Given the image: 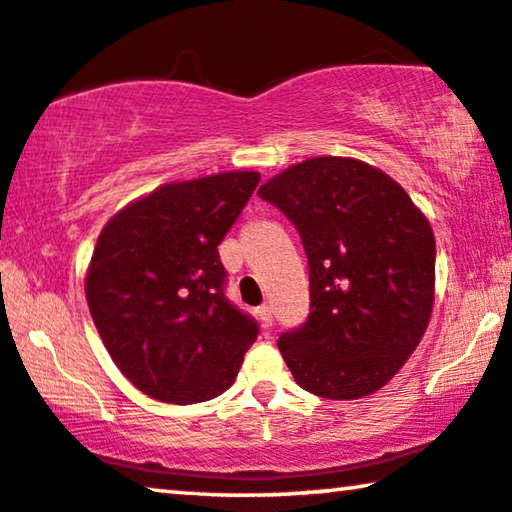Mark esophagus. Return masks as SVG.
<instances>
[{"instance_id": "esophagus-1", "label": "esophagus", "mask_w": 512, "mask_h": 512, "mask_svg": "<svg viewBox=\"0 0 512 512\" xmlns=\"http://www.w3.org/2000/svg\"><path fill=\"white\" fill-rule=\"evenodd\" d=\"M257 315H259V320H262L264 329H269V327L273 325V313H271V306H269V304L259 306V308H257Z\"/></svg>"}]
</instances>
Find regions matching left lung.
Returning a JSON list of instances; mask_svg holds the SVG:
<instances>
[{"label":"left lung","instance_id":"1","mask_svg":"<svg viewBox=\"0 0 512 512\" xmlns=\"http://www.w3.org/2000/svg\"><path fill=\"white\" fill-rule=\"evenodd\" d=\"M299 229L311 315L278 338L294 380L362 399L397 376L434 311L436 241L403 187L355 157H311L257 190Z\"/></svg>","mask_w":512,"mask_h":512}]
</instances>
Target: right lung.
<instances>
[{"label": "right lung", "instance_id": "right-lung-1", "mask_svg": "<svg viewBox=\"0 0 512 512\" xmlns=\"http://www.w3.org/2000/svg\"><path fill=\"white\" fill-rule=\"evenodd\" d=\"M257 171L167 183L106 222L85 273L90 315L115 366L143 394L199 403L232 387L257 322L225 297L218 246Z\"/></svg>", "mask_w": 512, "mask_h": 512}]
</instances>
